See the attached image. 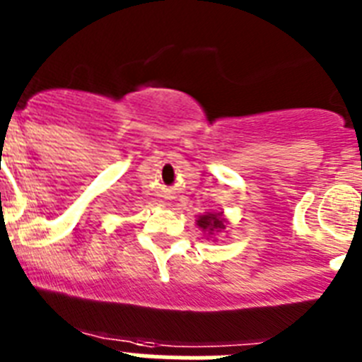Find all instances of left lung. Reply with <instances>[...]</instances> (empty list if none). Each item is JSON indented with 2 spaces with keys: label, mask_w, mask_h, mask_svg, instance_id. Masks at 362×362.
Segmentation results:
<instances>
[{
  "label": "left lung",
  "mask_w": 362,
  "mask_h": 362,
  "mask_svg": "<svg viewBox=\"0 0 362 362\" xmlns=\"http://www.w3.org/2000/svg\"><path fill=\"white\" fill-rule=\"evenodd\" d=\"M197 226L201 228L208 237H211V235L218 233V231L226 230V221H224L222 214H210V211H208V214L204 215H199Z\"/></svg>",
  "instance_id": "8db88e82"
}]
</instances>
